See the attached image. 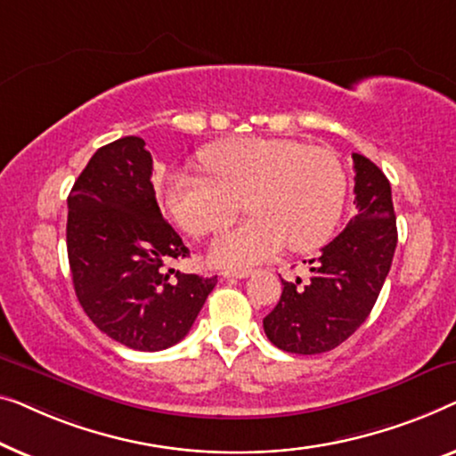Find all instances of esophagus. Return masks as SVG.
I'll return each instance as SVG.
<instances>
[{"label":"esophagus","instance_id":"esophagus-1","mask_svg":"<svg viewBox=\"0 0 456 456\" xmlns=\"http://www.w3.org/2000/svg\"><path fill=\"white\" fill-rule=\"evenodd\" d=\"M249 274H252V271H223L225 279H246Z\"/></svg>","mask_w":456,"mask_h":456}]
</instances>
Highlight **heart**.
<instances>
[{"label":"heart","instance_id":"obj_1","mask_svg":"<svg viewBox=\"0 0 456 456\" xmlns=\"http://www.w3.org/2000/svg\"><path fill=\"white\" fill-rule=\"evenodd\" d=\"M208 175L173 171L165 207L191 235H207L240 213L252 216L219 231L210 258L248 266L273 258L287 243L310 252L330 240L343 215L347 175L335 152L289 138H231L200 155Z\"/></svg>","mask_w":456,"mask_h":456}]
</instances>
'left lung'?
I'll list each match as a JSON object with an SVG mask.
<instances>
[{
	"instance_id": "obj_1",
	"label": "left lung",
	"mask_w": 456,
	"mask_h": 456,
	"mask_svg": "<svg viewBox=\"0 0 456 456\" xmlns=\"http://www.w3.org/2000/svg\"><path fill=\"white\" fill-rule=\"evenodd\" d=\"M355 216L310 260V279H281L283 293L262 320L268 341L287 354L330 351L365 322L387 281L396 248L390 183L378 167L354 152Z\"/></svg>"
}]
</instances>
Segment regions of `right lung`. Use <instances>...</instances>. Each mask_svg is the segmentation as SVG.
Returning <instances> with one entry per match:
<instances>
[{"mask_svg": "<svg viewBox=\"0 0 456 456\" xmlns=\"http://www.w3.org/2000/svg\"><path fill=\"white\" fill-rule=\"evenodd\" d=\"M152 157L138 136L101 146L68 196V260L74 291L94 326L136 351L182 341L216 277L165 271L190 249L163 219Z\"/></svg>", "mask_w": 456, "mask_h": 456, "instance_id": "add662e5", "label": "right lung"}]
</instances>
